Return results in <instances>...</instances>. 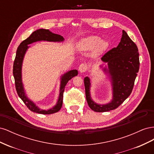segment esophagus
<instances>
[{
  "mask_svg": "<svg viewBox=\"0 0 154 154\" xmlns=\"http://www.w3.org/2000/svg\"><path fill=\"white\" fill-rule=\"evenodd\" d=\"M87 71V66L86 65H85L84 63H82L80 67H79V71H80L81 73L85 72Z\"/></svg>",
  "mask_w": 154,
  "mask_h": 154,
  "instance_id": "1",
  "label": "esophagus"
}]
</instances>
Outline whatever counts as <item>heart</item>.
Here are the masks:
<instances>
[{
	"label": "heart",
	"instance_id": "heart-1",
	"mask_svg": "<svg viewBox=\"0 0 154 154\" xmlns=\"http://www.w3.org/2000/svg\"><path fill=\"white\" fill-rule=\"evenodd\" d=\"M109 42L102 40L98 36H90L83 38L79 44V49L83 51H92V56L98 57L108 49Z\"/></svg>",
	"mask_w": 154,
	"mask_h": 154
}]
</instances>
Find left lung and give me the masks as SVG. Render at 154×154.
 Here are the masks:
<instances>
[{
    "mask_svg": "<svg viewBox=\"0 0 154 154\" xmlns=\"http://www.w3.org/2000/svg\"><path fill=\"white\" fill-rule=\"evenodd\" d=\"M107 66H100L108 76L112 89V99L106 104H97L91 96V80L84 78L85 94L90 108L97 112H108L116 108L130 95L139 69V52L137 45L124 30L117 48L112 49L101 58Z\"/></svg>",
    "mask_w": 154,
    "mask_h": 154,
    "instance_id": "left-lung-1",
    "label": "left lung"
}]
</instances>
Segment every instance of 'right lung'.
I'll list each match as a JSON object with an SVG mask.
<instances>
[{"instance_id": "1", "label": "right lung", "mask_w": 154, "mask_h": 154, "mask_svg": "<svg viewBox=\"0 0 154 154\" xmlns=\"http://www.w3.org/2000/svg\"><path fill=\"white\" fill-rule=\"evenodd\" d=\"M39 41H48L54 42H62L64 41L63 37L61 35L53 33L49 29H39L35 31L32 32V34L25 40L22 42V43L18 46L15 61L13 63V76L15 78V87L17 94L20 97V99L24 101L25 105L27 106L31 111L33 112L42 114H51L58 112L62 108L63 103V94L65 89V87L67 85V82L72 79L73 77L78 75V71L76 69L71 70L62 75L60 78V87L59 97L57 103L53 107L48 110H43L40 109L38 106L33 101H31L28 97L27 96L24 87V84L22 83V67L23 60L26 51L29 48L28 45L32 44L36 42Z\"/></svg>"}]
</instances>
